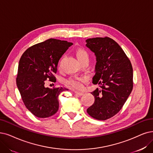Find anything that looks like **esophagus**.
<instances>
[{"label":"esophagus","instance_id":"34e87169","mask_svg":"<svg viewBox=\"0 0 153 153\" xmlns=\"http://www.w3.org/2000/svg\"><path fill=\"white\" fill-rule=\"evenodd\" d=\"M74 92H75V94H76V95H79V96H82V95H83V93L80 92V91H75Z\"/></svg>","mask_w":153,"mask_h":153}]
</instances>
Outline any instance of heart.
I'll list each match as a JSON object with an SVG mask.
<instances>
[{
  "label": "heart",
  "mask_w": 153,
  "mask_h": 153,
  "mask_svg": "<svg viewBox=\"0 0 153 153\" xmlns=\"http://www.w3.org/2000/svg\"><path fill=\"white\" fill-rule=\"evenodd\" d=\"M75 54L79 62L85 59H88V54L86 50L83 48L76 49ZM87 77L85 76H73L66 79L65 83L69 87L75 89H81L83 87V83L87 81Z\"/></svg>",
  "instance_id": "obj_1"
}]
</instances>
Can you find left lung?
<instances>
[{
	"instance_id": "1",
	"label": "left lung",
	"mask_w": 153,
	"mask_h": 153,
	"mask_svg": "<svg viewBox=\"0 0 153 153\" xmlns=\"http://www.w3.org/2000/svg\"><path fill=\"white\" fill-rule=\"evenodd\" d=\"M85 45L96 56L92 83L99 85L91 94L95 101L87 113L94 119L105 120L117 114L133 87L131 63L121 47L112 39L95 38Z\"/></svg>"
}]
</instances>
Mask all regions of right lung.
<instances>
[{"mask_svg": "<svg viewBox=\"0 0 153 153\" xmlns=\"http://www.w3.org/2000/svg\"><path fill=\"white\" fill-rule=\"evenodd\" d=\"M73 44L66 41L49 39L29 48L19 60L17 87L24 105L33 115L46 118L59 108V95L66 88L45 87L47 79L54 80L60 58Z\"/></svg>", "mask_w": 153, "mask_h": 153, "instance_id": "right-lung-1", "label": "right lung"}]
</instances>
